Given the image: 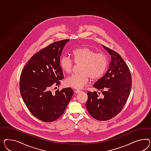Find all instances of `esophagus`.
Wrapping results in <instances>:
<instances>
[{"mask_svg": "<svg viewBox=\"0 0 151 151\" xmlns=\"http://www.w3.org/2000/svg\"><path fill=\"white\" fill-rule=\"evenodd\" d=\"M81 91L78 90H75V92L76 93H81Z\"/></svg>", "mask_w": 151, "mask_h": 151, "instance_id": "esophagus-1", "label": "esophagus"}]
</instances>
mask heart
Here are the masks:
<instances>
[{
    "label": "heart",
    "instance_id": "b5f03b06",
    "mask_svg": "<svg viewBox=\"0 0 151 151\" xmlns=\"http://www.w3.org/2000/svg\"><path fill=\"white\" fill-rule=\"evenodd\" d=\"M73 59L76 64H81L78 74H73L66 78L64 81L66 86L73 88H81L85 86L89 78L96 80L102 76L106 71L108 60L104 53H96L88 47H81L73 50ZM73 61L67 55L62 56L60 65L65 73H71Z\"/></svg>",
    "mask_w": 151,
    "mask_h": 151
}]
</instances>
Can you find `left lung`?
I'll list each match as a JSON object with an SVG mask.
<instances>
[{
	"label": "left lung",
	"instance_id": "8db88e82",
	"mask_svg": "<svg viewBox=\"0 0 151 151\" xmlns=\"http://www.w3.org/2000/svg\"><path fill=\"white\" fill-rule=\"evenodd\" d=\"M102 46L110 54L111 60L106 74L93 86L101 94L88 92L86 106L93 118L106 121L122 110L130 93L132 80L129 69L122 57L114 50Z\"/></svg>",
	"mask_w": 151,
	"mask_h": 151
}]
</instances>
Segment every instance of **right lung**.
<instances>
[{"label": "right lung", "instance_id": "right-lung-1", "mask_svg": "<svg viewBox=\"0 0 151 151\" xmlns=\"http://www.w3.org/2000/svg\"><path fill=\"white\" fill-rule=\"evenodd\" d=\"M69 40L55 42L30 58L22 70L20 90L29 111L44 122H52L64 113L73 95L68 87L55 93L53 86H59L64 75L60 58L64 47Z\"/></svg>", "mask_w": 151, "mask_h": 151}]
</instances>
